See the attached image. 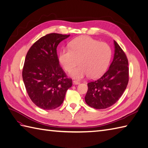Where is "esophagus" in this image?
Here are the masks:
<instances>
[{"instance_id":"1","label":"esophagus","mask_w":148,"mask_h":148,"mask_svg":"<svg viewBox=\"0 0 148 148\" xmlns=\"http://www.w3.org/2000/svg\"><path fill=\"white\" fill-rule=\"evenodd\" d=\"M80 82L79 81H78V80H74L73 81V84H75V85H78V84H80Z\"/></svg>"}]
</instances>
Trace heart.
I'll return each mask as SVG.
<instances>
[{"mask_svg":"<svg viewBox=\"0 0 148 148\" xmlns=\"http://www.w3.org/2000/svg\"><path fill=\"white\" fill-rule=\"evenodd\" d=\"M70 48L60 52L59 60L64 69L68 72L80 62L81 66L71 72V77L81 78L88 75L90 78H97L102 76L109 66L112 49L106 42L89 36H82L72 41Z\"/></svg>","mask_w":148,"mask_h":148,"instance_id":"1","label":"heart"}]
</instances>
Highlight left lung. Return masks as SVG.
<instances>
[{
	"mask_svg": "<svg viewBox=\"0 0 148 148\" xmlns=\"http://www.w3.org/2000/svg\"><path fill=\"white\" fill-rule=\"evenodd\" d=\"M115 53L108 70L98 80L88 83L86 103L96 109L112 106L120 99L129 82L128 60L125 53L114 41Z\"/></svg>",
	"mask_w": 148,
	"mask_h": 148,
	"instance_id": "obj_1",
	"label": "left lung"
}]
</instances>
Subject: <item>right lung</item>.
Segmentation results:
<instances>
[{
    "mask_svg": "<svg viewBox=\"0 0 148 148\" xmlns=\"http://www.w3.org/2000/svg\"><path fill=\"white\" fill-rule=\"evenodd\" d=\"M70 34L51 33L36 41L29 49L23 69L26 91L36 106L52 110L62 105L67 90L72 86L59 63L56 48Z\"/></svg>",
    "mask_w": 148,
    "mask_h": 148,
    "instance_id": "1",
    "label": "right lung"
}]
</instances>
